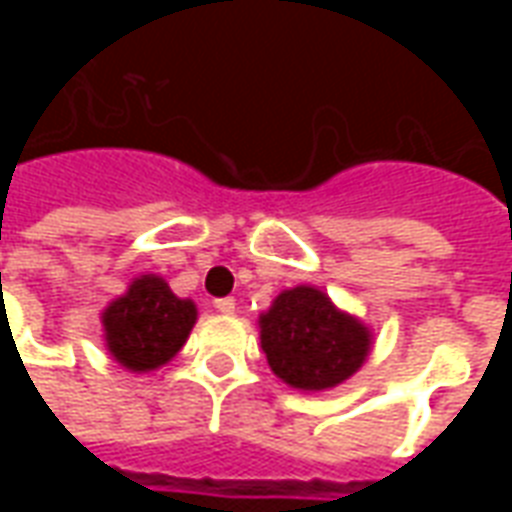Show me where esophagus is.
<instances>
[{
  "mask_svg": "<svg viewBox=\"0 0 512 512\" xmlns=\"http://www.w3.org/2000/svg\"><path fill=\"white\" fill-rule=\"evenodd\" d=\"M213 310L222 312V315H233L235 299H230V296H227V299H216V301H213Z\"/></svg>",
  "mask_w": 512,
  "mask_h": 512,
  "instance_id": "34e87169",
  "label": "esophagus"
}]
</instances>
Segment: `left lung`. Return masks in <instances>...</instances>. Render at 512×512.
<instances>
[{
  "label": "left lung",
  "instance_id": "1",
  "mask_svg": "<svg viewBox=\"0 0 512 512\" xmlns=\"http://www.w3.org/2000/svg\"><path fill=\"white\" fill-rule=\"evenodd\" d=\"M257 323L274 376L304 392L343 384L365 365L373 343L365 323L312 285L282 290Z\"/></svg>",
  "mask_w": 512,
  "mask_h": 512
}]
</instances>
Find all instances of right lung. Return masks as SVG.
<instances>
[{
  "instance_id": "right-lung-1",
  "label": "right lung",
  "mask_w": 512,
  "mask_h": 512,
  "mask_svg": "<svg viewBox=\"0 0 512 512\" xmlns=\"http://www.w3.org/2000/svg\"><path fill=\"white\" fill-rule=\"evenodd\" d=\"M109 354L131 373L167 365L197 323L191 299H178L156 274L136 277L101 315Z\"/></svg>"
}]
</instances>
